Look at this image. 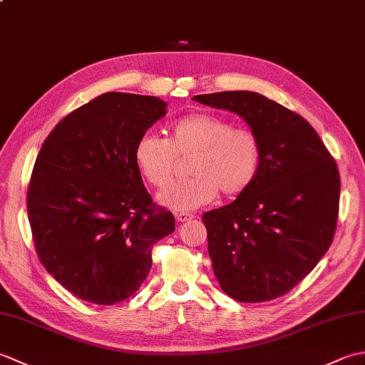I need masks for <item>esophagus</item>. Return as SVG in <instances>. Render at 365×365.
Here are the masks:
<instances>
[{"label": "esophagus", "mask_w": 365, "mask_h": 365, "mask_svg": "<svg viewBox=\"0 0 365 365\" xmlns=\"http://www.w3.org/2000/svg\"><path fill=\"white\" fill-rule=\"evenodd\" d=\"M192 218H195V215H191V213H185V212L175 213V220H177L178 222H187V221H190V220H192Z\"/></svg>", "instance_id": "1"}]
</instances>
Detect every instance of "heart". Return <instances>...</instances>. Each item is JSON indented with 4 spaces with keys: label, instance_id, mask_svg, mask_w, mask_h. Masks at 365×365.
<instances>
[{
    "label": "heart",
    "instance_id": "heart-1",
    "mask_svg": "<svg viewBox=\"0 0 365 365\" xmlns=\"http://www.w3.org/2000/svg\"><path fill=\"white\" fill-rule=\"evenodd\" d=\"M190 155L191 177L161 191V205L188 212L210 204L220 190L229 197L242 195L259 174L262 144L251 128L234 127L222 115L197 113L177 119L169 139L147 131L133 150L139 173L157 188L170 182L177 157Z\"/></svg>",
    "mask_w": 365,
    "mask_h": 365
}]
</instances>
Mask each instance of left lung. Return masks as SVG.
<instances>
[{"mask_svg":"<svg viewBox=\"0 0 365 365\" xmlns=\"http://www.w3.org/2000/svg\"><path fill=\"white\" fill-rule=\"evenodd\" d=\"M192 100L238 114L262 144L251 187L202 216L215 276L240 302L282 297L311 273L334 238L336 161L304 118L257 92L226 91Z\"/></svg>","mask_w":365,"mask_h":365,"instance_id":"1","label":"left lung"}]
</instances>
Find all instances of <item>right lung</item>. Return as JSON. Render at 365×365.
Listing matches in <instances>:
<instances>
[{"instance_id":"add662e5","label":"right lung","mask_w":365,"mask_h":365,"mask_svg":"<svg viewBox=\"0 0 365 365\" xmlns=\"http://www.w3.org/2000/svg\"><path fill=\"white\" fill-rule=\"evenodd\" d=\"M158 97L106 92L51 130L28 187V218L45 269L76 298L111 306L131 297L174 216L152 202L133 150L166 114Z\"/></svg>"}]
</instances>
